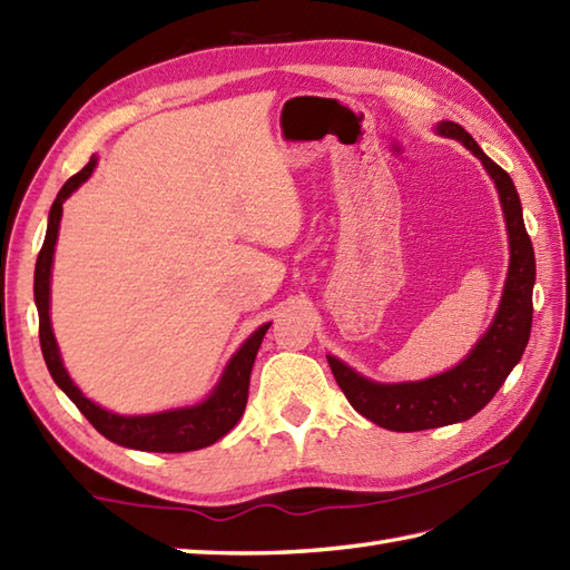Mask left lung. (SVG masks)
<instances>
[{
  "mask_svg": "<svg viewBox=\"0 0 570 570\" xmlns=\"http://www.w3.org/2000/svg\"><path fill=\"white\" fill-rule=\"evenodd\" d=\"M435 131L441 137L463 141L488 168L500 193L512 257L498 316L488 333L480 337V343L470 350V355L453 370L423 382L380 384L328 355L333 377L353 409L377 426L402 433L448 426V423L475 416L482 406H488L517 362L522 360L531 333V313H534V304H531L537 278L534 247L527 235L522 203H519L510 174L494 164L460 125L441 122Z\"/></svg>",
  "mask_w": 570,
  "mask_h": 570,
  "instance_id": "1",
  "label": "left lung"
}]
</instances>
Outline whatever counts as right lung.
Wrapping results in <instances>:
<instances>
[{"instance_id":"obj_1","label":"right lung","mask_w":570,"mask_h":570,"mask_svg":"<svg viewBox=\"0 0 570 570\" xmlns=\"http://www.w3.org/2000/svg\"><path fill=\"white\" fill-rule=\"evenodd\" d=\"M95 164L98 159L88 161V166L70 176L63 188L58 190V196L51 205V215H48V229L43 247L39 252V259H36V272H33V298L36 308H39V341H41V353L46 360V367L51 372L53 382L68 394L72 404L80 409V414L88 419L95 429H98L105 439H110L117 445L135 448V451H151V453H186V451H198V448L213 445L220 441L225 433L233 431L235 423L245 414L247 406V394H249V374L254 357H257V350L262 345L264 333L269 331L272 323H264L259 331H254L233 360L227 362L220 382L213 390V394L205 399V402L186 409H171L161 411V414H149V416H119L112 411H105L102 406L92 404L88 396H85L63 367V360L58 353V343L51 331V316H48V301H51V264H53V249L58 239V225L60 215H63V203L76 190L82 180H88Z\"/></svg>"}]
</instances>
